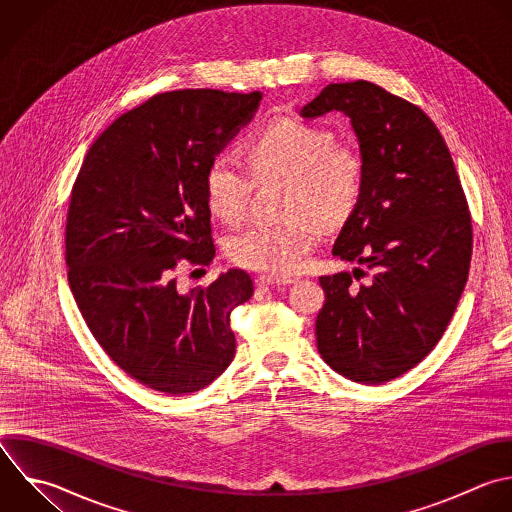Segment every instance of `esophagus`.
I'll list each match as a JSON object with an SVG mask.
<instances>
[{"mask_svg":"<svg viewBox=\"0 0 512 512\" xmlns=\"http://www.w3.org/2000/svg\"><path fill=\"white\" fill-rule=\"evenodd\" d=\"M292 282L294 280H290V278H274V276H258L256 278L258 286H288Z\"/></svg>","mask_w":512,"mask_h":512,"instance_id":"34e87169","label":"esophagus"}]
</instances>
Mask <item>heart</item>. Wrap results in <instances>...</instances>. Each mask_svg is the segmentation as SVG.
<instances>
[{
  "instance_id": "heart-1",
  "label": "heart",
  "mask_w": 512,
  "mask_h": 512,
  "mask_svg": "<svg viewBox=\"0 0 512 512\" xmlns=\"http://www.w3.org/2000/svg\"><path fill=\"white\" fill-rule=\"evenodd\" d=\"M244 164L218 154L206 168L210 210L224 222H238L248 206L252 176L288 180L286 214L280 224H254L228 244L232 262L266 276L294 274L320 242V222L336 228L354 212L364 184V162L350 144L318 124L282 118L260 128L244 146Z\"/></svg>"
}]
</instances>
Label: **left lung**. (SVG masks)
<instances>
[{"label":"left lung","mask_w":512,"mask_h":512,"mask_svg":"<svg viewBox=\"0 0 512 512\" xmlns=\"http://www.w3.org/2000/svg\"><path fill=\"white\" fill-rule=\"evenodd\" d=\"M334 110L352 124L364 184L332 254L364 264L372 280L356 292L348 272L320 278L316 344L344 378L382 384L444 334L468 278L470 214L450 152L420 108L358 80L326 86L300 116Z\"/></svg>","instance_id":"obj_1"}]
</instances>
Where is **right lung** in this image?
<instances>
[{
	"mask_svg": "<svg viewBox=\"0 0 512 512\" xmlns=\"http://www.w3.org/2000/svg\"><path fill=\"white\" fill-rule=\"evenodd\" d=\"M260 102L262 92L158 94L102 132L74 184L66 262L76 304L106 354L158 392H196L234 358L230 312L252 298V278L232 268L182 294L172 272L216 256L206 168Z\"/></svg>",
	"mask_w": 512,
	"mask_h": 512,
	"instance_id": "add662e5",
	"label": "right lung"
}]
</instances>
